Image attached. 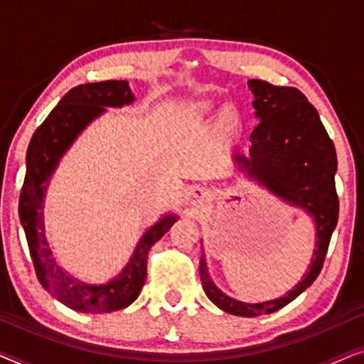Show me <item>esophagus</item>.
Wrapping results in <instances>:
<instances>
[{
	"mask_svg": "<svg viewBox=\"0 0 364 364\" xmlns=\"http://www.w3.org/2000/svg\"><path fill=\"white\" fill-rule=\"evenodd\" d=\"M213 193L210 188L207 187H192L191 191L187 192V202L192 203V205H205V203H208L212 200Z\"/></svg>",
	"mask_w": 364,
	"mask_h": 364,
	"instance_id": "34e87169",
	"label": "esophagus"
}]
</instances>
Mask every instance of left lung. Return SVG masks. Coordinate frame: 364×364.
<instances>
[{
    "label": "left lung",
    "mask_w": 364,
    "mask_h": 364,
    "mask_svg": "<svg viewBox=\"0 0 364 364\" xmlns=\"http://www.w3.org/2000/svg\"><path fill=\"white\" fill-rule=\"evenodd\" d=\"M248 86L255 96L253 107L260 124L250 136V159L237 156V162L278 196L311 213L316 222V248L310 272L291 291L258 305L232 300L217 290L202 257L200 280L207 296L223 311L237 316H258L280 310L316 280L340 210L335 186V144L316 109L296 87L273 86L262 79H250Z\"/></svg>",
    "instance_id": "1"
}]
</instances>
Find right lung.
Wrapping results in <instances>:
<instances>
[{
  "instance_id": "obj_1",
  "label": "right lung",
  "mask_w": 364,
  "mask_h": 364,
  "mask_svg": "<svg viewBox=\"0 0 364 364\" xmlns=\"http://www.w3.org/2000/svg\"><path fill=\"white\" fill-rule=\"evenodd\" d=\"M132 101L134 96L127 81L79 84L59 101L34 131L28 147L26 176L19 193V220L26 233L34 272L46 290L76 311L111 313L131 305L146 282L149 250L173 222H177L173 215H167L149 228L121 275L101 287L86 285L68 277L58 267L44 238L43 197L59 157L66 152L77 134L104 112V107H119Z\"/></svg>"
}]
</instances>
